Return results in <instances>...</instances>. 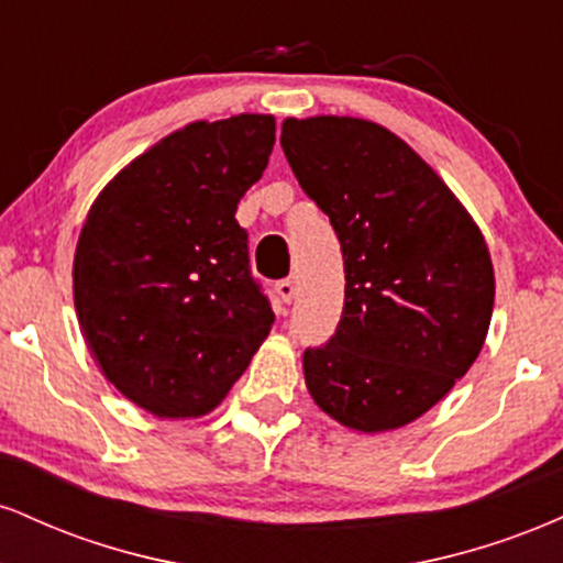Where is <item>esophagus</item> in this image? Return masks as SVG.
<instances>
[{
	"mask_svg": "<svg viewBox=\"0 0 563 563\" xmlns=\"http://www.w3.org/2000/svg\"><path fill=\"white\" fill-rule=\"evenodd\" d=\"M275 290H277V296H280V299L288 303L296 296V280H294V277H286V280H277Z\"/></svg>",
	"mask_w": 563,
	"mask_h": 563,
	"instance_id": "esophagus-1",
	"label": "esophagus"
}]
</instances>
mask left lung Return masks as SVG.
<instances>
[{"label":"left lung","instance_id":"1","mask_svg":"<svg viewBox=\"0 0 563 563\" xmlns=\"http://www.w3.org/2000/svg\"><path fill=\"white\" fill-rule=\"evenodd\" d=\"M280 145L344 254V312L328 344L303 352L307 389L349 429H399L479 357L495 301L487 243L389 129L349 115L286 119Z\"/></svg>","mask_w":563,"mask_h":563}]
</instances>
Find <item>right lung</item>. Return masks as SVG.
<instances>
[{"label": "right lung", "mask_w": 563, "mask_h": 563, "mask_svg": "<svg viewBox=\"0 0 563 563\" xmlns=\"http://www.w3.org/2000/svg\"><path fill=\"white\" fill-rule=\"evenodd\" d=\"M273 145V115L196 121L115 174L89 209L74 256L84 341L153 416L214 410L273 328L235 219Z\"/></svg>", "instance_id": "obj_1"}]
</instances>
